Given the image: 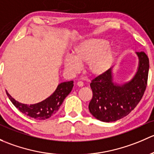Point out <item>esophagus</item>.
Wrapping results in <instances>:
<instances>
[{"instance_id":"1","label":"esophagus","mask_w":154,"mask_h":154,"mask_svg":"<svg viewBox=\"0 0 154 154\" xmlns=\"http://www.w3.org/2000/svg\"><path fill=\"white\" fill-rule=\"evenodd\" d=\"M77 86L80 87V88H82V87L84 86V83L82 82H81V81H79V82H77Z\"/></svg>"}]
</instances>
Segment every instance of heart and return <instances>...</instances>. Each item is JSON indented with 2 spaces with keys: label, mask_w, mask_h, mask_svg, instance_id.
Instances as JSON below:
<instances>
[{
  "label": "heart",
  "mask_w": 154,
  "mask_h": 154,
  "mask_svg": "<svg viewBox=\"0 0 154 154\" xmlns=\"http://www.w3.org/2000/svg\"><path fill=\"white\" fill-rule=\"evenodd\" d=\"M102 38H92L81 42L74 47L72 57L64 60L65 69L72 73L79 72L82 65H87L90 75L99 77L104 75L113 64L116 50Z\"/></svg>",
  "instance_id": "b5f03b06"
}]
</instances>
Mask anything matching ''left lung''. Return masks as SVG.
<instances>
[{
	"instance_id": "obj_1",
	"label": "left lung",
	"mask_w": 154,
	"mask_h": 154,
	"mask_svg": "<svg viewBox=\"0 0 154 154\" xmlns=\"http://www.w3.org/2000/svg\"><path fill=\"white\" fill-rule=\"evenodd\" d=\"M139 58L137 70L128 82L118 84L113 81L112 67L90 83L93 98L89 110L96 119L112 122L124 118L136 107L147 87L149 59L144 52H136Z\"/></svg>"
}]
</instances>
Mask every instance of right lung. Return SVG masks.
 I'll use <instances>...</instances> for the list:
<instances>
[{
	"label": "right lung",
	"instance_id": "right-lung-1",
	"mask_svg": "<svg viewBox=\"0 0 154 154\" xmlns=\"http://www.w3.org/2000/svg\"><path fill=\"white\" fill-rule=\"evenodd\" d=\"M73 88V81L60 83L52 95L42 101L33 104H26L16 101L6 91L9 100L22 113L38 120H44L51 117L58 110L64 99Z\"/></svg>",
	"mask_w": 154,
	"mask_h": 154
}]
</instances>
